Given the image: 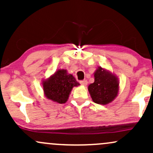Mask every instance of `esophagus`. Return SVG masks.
I'll return each mask as SVG.
<instances>
[{
    "label": "esophagus",
    "instance_id": "34e87169",
    "mask_svg": "<svg viewBox=\"0 0 153 153\" xmlns=\"http://www.w3.org/2000/svg\"><path fill=\"white\" fill-rule=\"evenodd\" d=\"M80 83L81 84V85H87V84H88V81H87V80H81V81L80 82Z\"/></svg>",
    "mask_w": 153,
    "mask_h": 153
}]
</instances>
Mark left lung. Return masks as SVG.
<instances>
[{"mask_svg":"<svg viewBox=\"0 0 153 153\" xmlns=\"http://www.w3.org/2000/svg\"><path fill=\"white\" fill-rule=\"evenodd\" d=\"M93 101L106 105L115 99L119 90V82L108 70L99 67L94 73V82L88 87Z\"/></svg>","mask_w":153,"mask_h":153,"instance_id":"left-lung-1","label":"left lung"}]
</instances>
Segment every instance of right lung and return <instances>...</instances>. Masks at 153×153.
<instances>
[{"mask_svg":"<svg viewBox=\"0 0 153 153\" xmlns=\"http://www.w3.org/2000/svg\"><path fill=\"white\" fill-rule=\"evenodd\" d=\"M43 91L47 99L53 102L65 103L68 101L73 87L78 86L72 74L68 73L67 70L59 69L46 80H42Z\"/></svg>","mask_w":153,"mask_h":153,"instance_id":"1","label":"right lung"}]
</instances>
